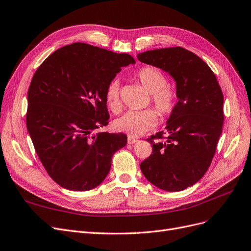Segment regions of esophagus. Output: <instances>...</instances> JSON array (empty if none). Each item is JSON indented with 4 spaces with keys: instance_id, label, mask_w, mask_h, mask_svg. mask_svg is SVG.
I'll return each mask as SVG.
<instances>
[{
    "instance_id": "34e87169",
    "label": "esophagus",
    "mask_w": 251,
    "mask_h": 251,
    "mask_svg": "<svg viewBox=\"0 0 251 251\" xmlns=\"http://www.w3.org/2000/svg\"><path fill=\"white\" fill-rule=\"evenodd\" d=\"M138 141L137 140H135V138H133V137H128V144L129 145H133V144H135V143H137Z\"/></svg>"
}]
</instances>
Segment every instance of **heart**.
Wrapping results in <instances>:
<instances>
[{"instance_id": "1", "label": "heart", "mask_w": 251, "mask_h": 251, "mask_svg": "<svg viewBox=\"0 0 251 251\" xmlns=\"http://www.w3.org/2000/svg\"><path fill=\"white\" fill-rule=\"evenodd\" d=\"M135 78L151 95V102L161 118L170 116L176 106V92L165 83V76L161 70L153 66H144L135 72ZM105 101L108 108L118 113L121 107L120 80L113 78L105 89ZM157 124V116L151 109L129 110L116 119L115 129L130 137L141 136L151 130Z\"/></svg>"}]
</instances>
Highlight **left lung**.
I'll list each match as a JSON object with an SVG mask.
<instances>
[{"label":"left lung","mask_w":251,"mask_h":251,"mask_svg":"<svg viewBox=\"0 0 251 251\" xmlns=\"http://www.w3.org/2000/svg\"><path fill=\"white\" fill-rule=\"evenodd\" d=\"M137 59L168 72L178 98L166 131L147 140L153 151L141 170L156 187L184 190L202 178L214 157L225 119L224 95L211 68L183 48L148 50Z\"/></svg>","instance_id":"left-lung-1"}]
</instances>
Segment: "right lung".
<instances>
[{"label": "right lung", "instance_id": "right-lung-1", "mask_svg": "<svg viewBox=\"0 0 251 251\" xmlns=\"http://www.w3.org/2000/svg\"><path fill=\"white\" fill-rule=\"evenodd\" d=\"M129 64H135L130 54L76 42L52 52L36 70L26 128L45 171L61 187H97L113 155L125 147L124 133L93 131L107 125L106 86Z\"/></svg>", "mask_w": 251, "mask_h": 251}]
</instances>
